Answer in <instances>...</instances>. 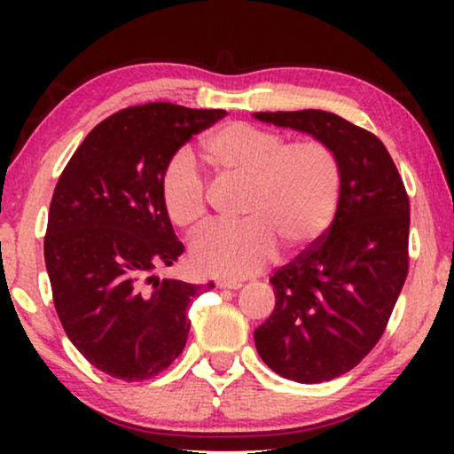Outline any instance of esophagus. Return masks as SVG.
<instances>
[{
    "label": "esophagus",
    "instance_id": "34e87169",
    "mask_svg": "<svg viewBox=\"0 0 454 454\" xmlns=\"http://www.w3.org/2000/svg\"><path fill=\"white\" fill-rule=\"evenodd\" d=\"M216 286L220 288V290H240L242 288V284L240 282H230V280H220Z\"/></svg>",
    "mask_w": 454,
    "mask_h": 454
}]
</instances>
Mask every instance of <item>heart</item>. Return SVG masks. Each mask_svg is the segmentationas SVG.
I'll use <instances>...</instances> for the list:
<instances>
[{"mask_svg":"<svg viewBox=\"0 0 454 454\" xmlns=\"http://www.w3.org/2000/svg\"><path fill=\"white\" fill-rule=\"evenodd\" d=\"M284 136L244 121H230L206 134L200 160L210 172L244 182L236 228H212L190 246L198 272L240 280L256 274L276 254V242L290 254L317 244L336 216L342 168L322 140L284 144ZM162 208L184 232L204 226V188L186 158H174L162 176Z\"/></svg>","mask_w":454,"mask_h":454,"instance_id":"b5f03b06","label":"heart"}]
</instances>
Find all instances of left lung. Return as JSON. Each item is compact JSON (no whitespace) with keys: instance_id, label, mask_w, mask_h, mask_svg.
I'll use <instances>...</instances> for the list:
<instances>
[{"instance_id":"8db88e82","label":"left lung","mask_w":454,"mask_h":454,"mask_svg":"<svg viewBox=\"0 0 454 454\" xmlns=\"http://www.w3.org/2000/svg\"><path fill=\"white\" fill-rule=\"evenodd\" d=\"M252 116L326 142L340 160L333 224L274 272L276 306L254 330L258 355L276 374L302 384L333 380L374 348L393 314L409 274V196L379 137L336 114Z\"/></svg>"}]
</instances>
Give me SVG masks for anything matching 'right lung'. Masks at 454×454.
I'll list each match as a JSON object with an SVG mask.
<instances>
[{
  "mask_svg": "<svg viewBox=\"0 0 454 454\" xmlns=\"http://www.w3.org/2000/svg\"><path fill=\"white\" fill-rule=\"evenodd\" d=\"M224 110L153 102L91 129L53 190L43 240L53 304L67 338L98 371L137 382L186 347L196 286L160 278L184 252L162 208V176L192 136Z\"/></svg>",
  "mask_w": 454,
  "mask_h": 454,
  "instance_id": "obj_1",
  "label": "right lung"
}]
</instances>
